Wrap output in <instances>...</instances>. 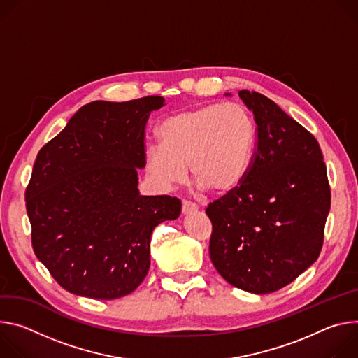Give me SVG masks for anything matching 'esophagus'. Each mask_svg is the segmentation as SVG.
Returning a JSON list of instances; mask_svg holds the SVG:
<instances>
[{
    "instance_id": "34e87169",
    "label": "esophagus",
    "mask_w": 358,
    "mask_h": 358,
    "mask_svg": "<svg viewBox=\"0 0 358 358\" xmlns=\"http://www.w3.org/2000/svg\"><path fill=\"white\" fill-rule=\"evenodd\" d=\"M196 210H197V205H194V203H192L189 201H183L182 202V213L183 215H190V213H193Z\"/></svg>"
}]
</instances>
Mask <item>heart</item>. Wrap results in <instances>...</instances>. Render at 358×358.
I'll return each mask as SVG.
<instances>
[{
    "label": "heart",
    "mask_w": 358,
    "mask_h": 358,
    "mask_svg": "<svg viewBox=\"0 0 358 358\" xmlns=\"http://www.w3.org/2000/svg\"><path fill=\"white\" fill-rule=\"evenodd\" d=\"M161 145L145 152V169L161 187L193 179L215 194L239 186L250 166L256 124L241 102L209 103L168 116L157 128Z\"/></svg>",
    "instance_id": "obj_1"
}]
</instances>
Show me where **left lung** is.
<instances>
[{
	"label": "left lung",
	"mask_w": 358,
	"mask_h": 358,
	"mask_svg": "<svg viewBox=\"0 0 358 358\" xmlns=\"http://www.w3.org/2000/svg\"><path fill=\"white\" fill-rule=\"evenodd\" d=\"M256 149L243 182L210 203L209 255L231 286L280 290L319 257L331 192L315 138L267 96L242 90Z\"/></svg>",
	"instance_id": "left-lung-1"
}]
</instances>
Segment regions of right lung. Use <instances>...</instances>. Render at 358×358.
<instances>
[{
    "label": "right lung",
    "mask_w": 358,
    "mask_h": 358,
    "mask_svg": "<svg viewBox=\"0 0 358 358\" xmlns=\"http://www.w3.org/2000/svg\"><path fill=\"white\" fill-rule=\"evenodd\" d=\"M164 105L162 96L94 101L38 152L25 190L32 249L66 292L132 293L149 271L153 229L179 217L178 197L138 190L145 125Z\"/></svg>",
    "instance_id": "obj_1"
}]
</instances>
